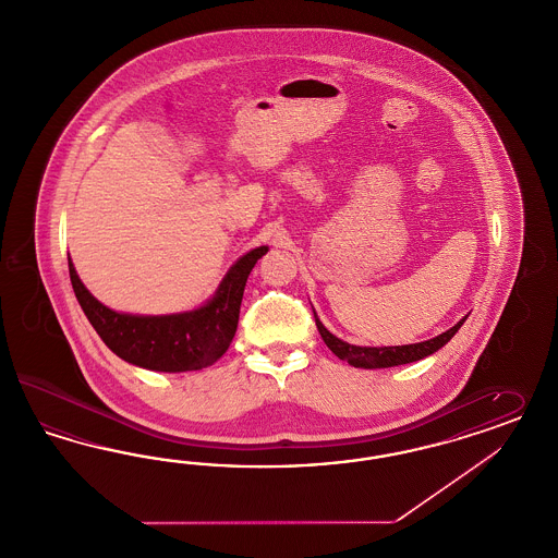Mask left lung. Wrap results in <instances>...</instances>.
<instances>
[{"label": "left lung", "mask_w": 558, "mask_h": 558, "mask_svg": "<svg viewBox=\"0 0 558 558\" xmlns=\"http://www.w3.org/2000/svg\"><path fill=\"white\" fill-rule=\"evenodd\" d=\"M314 318H316V314H314ZM465 318H461L453 329L445 330L442 335H438L434 339L422 341V343H413V345H395V348H360V345H350V343L341 341L339 337H335L332 332L325 329V325L318 318H316V329L320 332L323 341L327 343V348L339 360H345L351 366H355V368H391V366L417 362V360L430 355L434 351L440 350L445 343L451 341L454 332L461 329Z\"/></svg>", "instance_id": "left-lung-1"}]
</instances>
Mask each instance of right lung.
Segmentation results:
<instances>
[{"instance_id": "1", "label": "right lung", "mask_w": 558, "mask_h": 558, "mask_svg": "<svg viewBox=\"0 0 558 558\" xmlns=\"http://www.w3.org/2000/svg\"><path fill=\"white\" fill-rule=\"evenodd\" d=\"M267 250V246H260L242 256L229 269L215 298L203 308L169 316H132L113 312L88 293L70 258L68 269L76 300L88 323L116 355L148 371H203L228 351L238 330L240 304L250 270Z\"/></svg>"}]
</instances>
